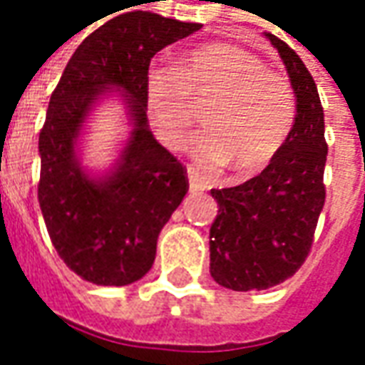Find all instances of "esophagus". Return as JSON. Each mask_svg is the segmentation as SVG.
Returning a JSON list of instances; mask_svg holds the SVG:
<instances>
[{"mask_svg":"<svg viewBox=\"0 0 365 365\" xmlns=\"http://www.w3.org/2000/svg\"><path fill=\"white\" fill-rule=\"evenodd\" d=\"M188 190L190 192H199L200 185L197 182V175H195V168H188Z\"/></svg>","mask_w":365,"mask_h":365,"instance_id":"1","label":"esophagus"}]
</instances>
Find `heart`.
Instances as JSON below:
<instances>
[{
	"mask_svg": "<svg viewBox=\"0 0 365 365\" xmlns=\"http://www.w3.org/2000/svg\"><path fill=\"white\" fill-rule=\"evenodd\" d=\"M205 130L192 154L200 166L231 165L235 177L267 168L283 150L295 124V92L265 62L235 43L215 41L190 50L177 68L150 66L144 102L156 136L182 148L195 122L192 102L209 100Z\"/></svg>",
	"mask_w": 365,
	"mask_h": 365,
	"instance_id": "1",
	"label": "heart"
}]
</instances>
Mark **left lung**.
Segmentation results:
<instances>
[{
    "label": "left lung",
    "instance_id": "1",
    "mask_svg": "<svg viewBox=\"0 0 365 365\" xmlns=\"http://www.w3.org/2000/svg\"><path fill=\"white\" fill-rule=\"evenodd\" d=\"M265 38L287 70L297 112L289 140L261 175L211 190L219 205L209 235L211 277L233 291L269 289L289 279L312 249L325 202L327 144L317 86L285 41Z\"/></svg>",
    "mask_w": 365,
    "mask_h": 365
}]
</instances>
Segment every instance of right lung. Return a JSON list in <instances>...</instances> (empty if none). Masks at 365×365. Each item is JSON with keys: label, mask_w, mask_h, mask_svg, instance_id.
Returning <instances> with one entry per match:
<instances>
[{"label": "right lung", "mask_w": 365, "mask_h": 365, "mask_svg": "<svg viewBox=\"0 0 365 365\" xmlns=\"http://www.w3.org/2000/svg\"><path fill=\"white\" fill-rule=\"evenodd\" d=\"M200 24L150 11L112 17L74 51L50 98L40 132L41 215L58 255L94 285H130L150 271L156 239L188 190L187 173L154 138L144 76L156 51ZM116 97L129 136L106 171L81 160L93 110Z\"/></svg>", "instance_id": "add662e5"}]
</instances>
